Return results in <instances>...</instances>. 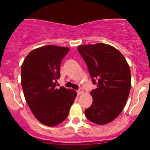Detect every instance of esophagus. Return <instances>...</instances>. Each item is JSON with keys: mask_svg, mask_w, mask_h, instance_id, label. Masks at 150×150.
Listing matches in <instances>:
<instances>
[{"mask_svg": "<svg viewBox=\"0 0 150 150\" xmlns=\"http://www.w3.org/2000/svg\"><path fill=\"white\" fill-rule=\"evenodd\" d=\"M83 93V89L80 88V89H78V91H77V93H78V96H80V95H81Z\"/></svg>", "mask_w": 150, "mask_h": 150, "instance_id": "34e87169", "label": "esophagus"}]
</instances>
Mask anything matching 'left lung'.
Masks as SVG:
<instances>
[{
    "label": "left lung",
    "instance_id": "obj_1",
    "mask_svg": "<svg viewBox=\"0 0 150 150\" xmlns=\"http://www.w3.org/2000/svg\"><path fill=\"white\" fill-rule=\"evenodd\" d=\"M78 51L86 63L93 84V103L85 110L90 121L104 125L123 110L131 87L130 67L122 54L110 45H83Z\"/></svg>",
    "mask_w": 150,
    "mask_h": 150
}]
</instances>
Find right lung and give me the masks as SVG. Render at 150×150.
Wrapping results in <instances>:
<instances>
[{"instance_id": "1", "label": "right lung", "mask_w": 150, "mask_h": 150, "mask_svg": "<svg viewBox=\"0 0 150 150\" xmlns=\"http://www.w3.org/2000/svg\"><path fill=\"white\" fill-rule=\"evenodd\" d=\"M69 51L51 45L36 48L29 53L21 68L25 100L35 117L48 126L65 120L77 96L75 91L57 88L60 65Z\"/></svg>"}]
</instances>
